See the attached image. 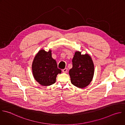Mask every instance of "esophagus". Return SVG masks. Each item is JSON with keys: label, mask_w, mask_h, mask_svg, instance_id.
Here are the masks:
<instances>
[{"label": "esophagus", "mask_w": 125, "mask_h": 125, "mask_svg": "<svg viewBox=\"0 0 125 125\" xmlns=\"http://www.w3.org/2000/svg\"><path fill=\"white\" fill-rule=\"evenodd\" d=\"M62 71H63V73H67V71H68V69H67V68H65L64 69H63V70H62Z\"/></svg>", "instance_id": "obj_1"}]
</instances>
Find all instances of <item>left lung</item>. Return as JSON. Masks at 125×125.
Here are the masks:
<instances>
[{
	"mask_svg": "<svg viewBox=\"0 0 125 125\" xmlns=\"http://www.w3.org/2000/svg\"><path fill=\"white\" fill-rule=\"evenodd\" d=\"M73 67L69 71L72 83L75 86L83 88L91 82L94 73V65L88 54H81L76 51L72 60Z\"/></svg>",
	"mask_w": 125,
	"mask_h": 125,
	"instance_id": "left-lung-1",
	"label": "left lung"
}]
</instances>
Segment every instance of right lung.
Segmentation results:
<instances>
[{"label": "right lung", "mask_w": 125, "mask_h": 125, "mask_svg": "<svg viewBox=\"0 0 125 125\" xmlns=\"http://www.w3.org/2000/svg\"><path fill=\"white\" fill-rule=\"evenodd\" d=\"M33 76L39 83L47 86L54 84L61 70L57 68L55 60L52 57V51L40 50L35 56L32 65Z\"/></svg>", "instance_id": "1"}]
</instances>
